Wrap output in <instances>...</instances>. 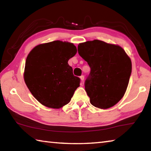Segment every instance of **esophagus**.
Segmentation results:
<instances>
[{
	"mask_svg": "<svg viewBox=\"0 0 151 151\" xmlns=\"http://www.w3.org/2000/svg\"><path fill=\"white\" fill-rule=\"evenodd\" d=\"M80 78H81V82H84V80H85V78H84V76L82 75L80 76Z\"/></svg>",
	"mask_w": 151,
	"mask_h": 151,
	"instance_id": "34e87169",
	"label": "esophagus"
}]
</instances>
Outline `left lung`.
Listing matches in <instances>:
<instances>
[{
	"mask_svg": "<svg viewBox=\"0 0 151 151\" xmlns=\"http://www.w3.org/2000/svg\"><path fill=\"white\" fill-rule=\"evenodd\" d=\"M78 52L91 68L85 87L91 104L103 109L115 105L129 85L132 72L129 56L120 46L99 40L81 43Z\"/></svg>",
	"mask_w": 151,
	"mask_h": 151,
	"instance_id": "8db88e82",
	"label": "left lung"
}]
</instances>
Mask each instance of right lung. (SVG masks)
Returning <instances> with one entry per match:
<instances>
[{
  "label": "right lung",
  "mask_w": 151,
  "mask_h": 151,
  "mask_svg": "<svg viewBox=\"0 0 151 151\" xmlns=\"http://www.w3.org/2000/svg\"><path fill=\"white\" fill-rule=\"evenodd\" d=\"M76 52L73 43L60 40L39 45L30 51L25 63L24 79L40 103L59 109L70 101L81 82L68 64Z\"/></svg>",
  "instance_id": "right-lung-1"
}]
</instances>
